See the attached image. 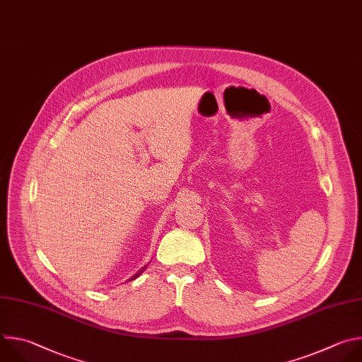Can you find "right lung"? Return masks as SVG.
<instances>
[{"instance_id":"obj_1","label":"right lung","mask_w":362,"mask_h":362,"mask_svg":"<svg viewBox=\"0 0 362 362\" xmlns=\"http://www.w3.org/2000/svg\"><path fill=\"white\" fill-rule=\"evenodd\" d=\"M146 268H147V265H146V267H144V268H141V269H139V271H138V272H136V274H135V275H134V276H132V278H131V279H129V281H132V279H134V278H136V276H138V275H141V272H142V271H144V269H146Z\"/></svg>"}]
</instances>
